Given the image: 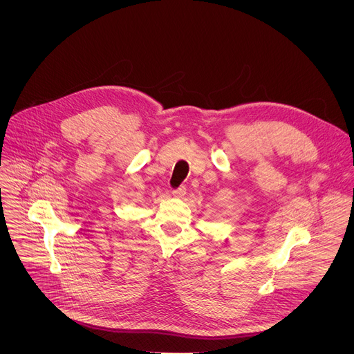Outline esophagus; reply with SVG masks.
Masks as SVG:
<instances>
[{"label": "esophagus", "instance_id": "1", "mask_svg": "<svg viewBox=\"0 0 354 354\" xmlns=\"http://www.w3.org/2000/svg\"><path fill=\"white\" fill-rule=\"evenodd\" d=\"M172 194H174L175 197H183V196L186 194V187H185V186H180V187L175 189V190L172 192Z\"/></svg>", "mask_w": 354, "mask_h": 354}]
</instances>
